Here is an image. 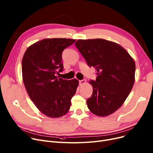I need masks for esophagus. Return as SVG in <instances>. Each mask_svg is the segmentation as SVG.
Instances as JSON below:
<instances>
[{
	"label": "esophagus",
	"mask_w": 153,
	"mask_h": 153,
	"mask_svg": "<svg viewBox=\"0 0 153 153\" xmlns=\"http://www.w3.org/2000/svg\"><path fill=\"white\" fill-rule=\"evenodd\" d=\"M85 82H86V80H85V79L81 80V81H79V85H81V86H82V85H83L84 84H85Z\"/></svg>",
	"instance_id": "34e87169"
}]
</instances>
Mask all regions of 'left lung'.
Masks as SVG:
<instances>
[{
	"label": "left lung",
	"mask_w": 153,
	"mask_h": 153,
	"mask_svg": "<svg viewBox=\"0 0 153 153\" xmlns=\"http://www.w3.org/2000/svg\"><path fill=\"white\" fill-rule=\"evenodd\" d=\"M75 45L97 71L95 81H89L93 92L87 100L88 108L99 117L112 114L123 105L134 85V59L123 47L104 39H78Z\"/></svg>",
	"instance_id": "obj_1"
}]
</instances>
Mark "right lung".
<instances>
[{"label": "right lung", "mask_w": 153, "mask_h": 153, "mask_svg": "<svg viewBox=\"0 0 153 153\" xmlns=\"http://www.w3.org/2000/svg\"><path fill=\"white\" fill-rule=\"evenodd\" d=\"M76 39L46 38L30 46L22 62L23 84L30 99L45 115L59 118L66 115L79 85L76 79L56 76L63 69L62 52Z\"/></svg>", "instance_id": "right-lung-1"}]
</instances>
